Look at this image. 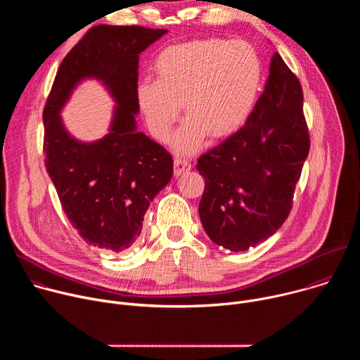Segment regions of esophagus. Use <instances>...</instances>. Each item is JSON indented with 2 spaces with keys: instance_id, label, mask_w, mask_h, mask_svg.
<instances>
[{
  "instance_id": "1",
  "label": "esophagus",
  "mask_w": 360,
  "mask_h": 360,
  "mask_svg": "<svg viewBox=\"0 0 360 360\" xmlns=\"http://www.w3.org/2000/svg\"><path fill=\"white\" fill-rule=\"evenodd\" d=\"M174 167H175V175H181L182 172L189 171L192 164H191V161L185 160L184 157H176L174 161Z\"/></svg>"
}]
</instances>
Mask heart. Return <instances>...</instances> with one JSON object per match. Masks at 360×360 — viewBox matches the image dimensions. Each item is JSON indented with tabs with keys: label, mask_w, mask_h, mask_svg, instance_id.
Returning a JSON list of instances; mask_svg holds the SVG:
<instances>
[{
	"label": "heart",
	"mask_w": 360,
	"mask_h": 360,
	"mask_svg": "<svg viewBox=\"0 0 360 360\" xmlns=\"http://www.w3.org/2000/svg\"><path fill=\"white\" fill-rule=\"evenodd\" d=\"M155 71L157 78H143L136 86L139 110L150 134L165 141L184 101L188 118L175 135V146L184 152L198 149L208 132L214 138L235 132L249 117L262 79L256 49L221 38L164 48Z\"/></svg>",
	"instance_id": "1"
}]
</instances>
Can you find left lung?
I'll return each mask as SVG.
<instances>
[{
  "instance_id": "left-lung-1",
  "label": "left lung",
  "mask_w": 360,
  "mask_h": 360,
  "mask_svg": "<svg viewBox=\"0 0 360 360\" xmlns=\"http://www.w3.org/2000/svg\"><path fill=\"white\" fill-rule=\"evenodd\" d=\"M269 72L246 124L196 165L205 179L198 210L203 229L233 252L264 242L283 225L311 148L297 77L278 53Z\"/></svg>"
}]
</instances>
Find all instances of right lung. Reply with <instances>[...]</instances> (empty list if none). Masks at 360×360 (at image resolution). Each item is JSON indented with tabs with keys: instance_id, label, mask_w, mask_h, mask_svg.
Masks as SVG:
<instances>
[{
	"instance_id": "1",
	"label": "right lung",
	"mask_w": 360,
	"mask_h": 360,
	"mask_svg": "<svg viewBox=\"0 0 360 360\" xmlns=\"http://www.w3.org/2000/svg\"><path fill=\"white\" fill-rule=\"evenodd\" d=\"M167 30L141 25L92 27L63 60L46 98L45 168L63 211L92 248L120 253L141 235L152 199L171 181V153L136 132L138 58ZM86 76L104 82L116 98L112 132L82 144L65 131L59 111L73 86Z\"/></svg>"
}]
</instances>
